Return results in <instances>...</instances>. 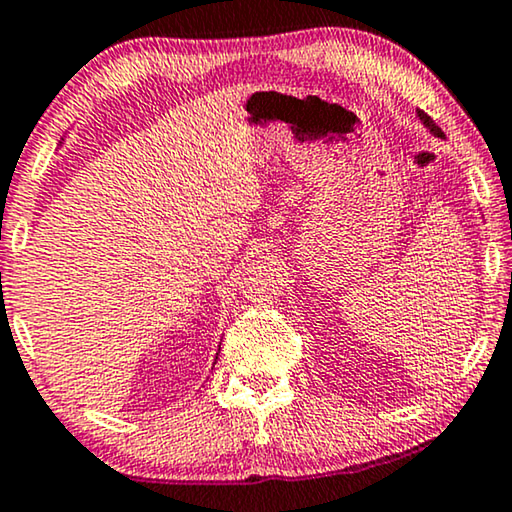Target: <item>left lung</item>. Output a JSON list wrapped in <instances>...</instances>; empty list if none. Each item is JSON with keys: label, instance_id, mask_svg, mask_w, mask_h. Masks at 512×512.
Returning a JSON list of instances; mask_svg holds the SVG:
<instances>
[{"label": "left lung", "instance_id": "left-lung-1", "mask_svg": "<svg viewBox=\"0 0 512 512\" xmlns=\"http://www.w3.org/2000/svg\"><path fill=\"white\" fill-rule=\"evenodd\" d=\"M420 120H422V122H424V125H427V127L431 129V132H434L436 136H443V132H441V127H438V125H436V122H434V120H431V118H429V115H427V113H424V111H420Z\"/></svg>", "mask_w": 512, "mask_h": 512}]
</instances>
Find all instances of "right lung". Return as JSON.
Here are the masks:
<instances>
[{
  "mask_svg": "<svg viewBox=\"0 0 512 512\" xmlns=\"http://www.w3.org/2000/svg\"><path fill=\"white\" fill-rule=\"evenodd\" d=\"M215 359H218V357H215Z\"/></svg>",
  "mask_w": 512,
  "mask_h": 512,
  "instance_id": "1",
  "label": "right lung"
}]
</instances>
